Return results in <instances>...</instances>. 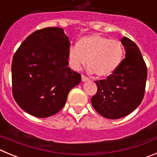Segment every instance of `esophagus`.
Wrapping results in <instances>:
<instances>
[{
	"instance_id": "obj_1",
	"label": "esophagus",
	"mask_w": 157,
	"mask_h": 157,
	"mask_svg": "<svg viewBox=\"0 0 157 157\" xmlns=\"http://www.w3.org/2000/svg\"><path fill=\"white\" fill-rule=\"evenodd\" d=\"M82 82H87V81H90L88 78L85 75H82Z\"/></svg>"
}]
</instances>
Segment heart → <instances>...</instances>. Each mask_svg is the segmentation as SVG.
Masks as SVG:
<instances>
[{
  "mask_svg": "<svg viewBox=\"0 0 157 157\" xmlns=\"http://www.w3.org/2000/svg\"><path fill=\"white\" fill-rule=\"evenodd\" d=\"M123 56L124 47L121 41L99 34L81 37L76 46H71L68 51L72 68L79 70L88 61L90 71L98 78L112 75L121 64Z\"/></svg>",
  "mask_w": 157,
  "mask_h": 157,
  "instance_id": "b5f03b06",
  "label": "heart"
}]
</instances>
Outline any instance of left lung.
Listing matches in <instances>:
<instances>
[{
    "label": "left lung",
    "instance_id": "left-lung-1",
    "mask_svg": "<svg viewBox=\"0 0 157 157\" xmlns=\"http://www.w3.org/2000/svg\"><path fill=\"white\" fill-rule=\"evenodd\" d=\"M121 42L125 58L108 78L95 81L98 92L91 99L94 109L111 120L124 117L137 109L143 100L146 84L147 67L140 49L127 37Z\"/></svg>",
    "mask_w": 157,
    "mask_h": 157
}]
</instances>
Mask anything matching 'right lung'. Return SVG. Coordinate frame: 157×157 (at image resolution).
Segmentation results:
<instances>
[{"instance_id": "obj_1", "label": "right lung", "mask_w": 157, "mask_h": 157, "mask_svg": "<svg viewBox=\"0 0 157 157\" xmlns=\"http://www.w3.org/2000/svg\"><path fill=\"white\" fill-rule=\"evenodd\" d=\"M69 48L59 27L36 30L19 47L12 63V94L23 110L45 118L64 106L71 90L81 82L79 73L67 67Z\"/></svg>"}]
</instances>
